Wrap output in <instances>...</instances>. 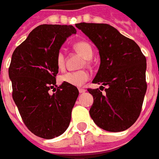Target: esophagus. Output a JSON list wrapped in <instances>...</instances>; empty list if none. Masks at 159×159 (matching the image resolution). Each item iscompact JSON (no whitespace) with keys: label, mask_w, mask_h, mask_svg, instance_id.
Segmentation results:
<instances>
[{"label":"esophagus","mask_w":159,"mask_h":159,"mask_svg":"<svg viewBox=\"0 0 159 159\" xmlns=\"http://www.w3.org/2000/svg\"><path fill=\"white\" fill-rule=\"evenodd\" d=\"M79 93H84V92H86V89H79Z\"/></svg>","instance_id":"34e87169"}]
</instances>
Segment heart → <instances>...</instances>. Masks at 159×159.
Here are the masks:
<instances>
[{"mask_svg": "<svg viewBox=\"0 0 159 159\" xmlns=\"http://www.w3.org/2000/svg\"><path fill=\"white\" fill-rule=\"evenodd\" d=\"M74 48L80 52L86 59H90L93 57V48L89 43L85 41H80L74 44ZM56 65L58 68L62 70L65 68V54L59 50L56 55ZM90 78V74L89 71L82 70L76 71H68L60 76L59 80L63 83H69L75 87L83 86L88 80Z\"/></svg>", "mask_w": 159, "mask_h": 159, "instance_id": "heart-1", "label": "heart"}]
</instances>
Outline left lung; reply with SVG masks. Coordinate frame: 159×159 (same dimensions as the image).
I'll return each mask as SVG.
<instances>
[{
  "instance_id": "8db88e82",
  "label": "left lung",
  "mask_w": 159,
  "mask_h": 159,
  "mask_svg": "<svg viewBox=\"0 0 159 159\" xmlns=\"http://www.w3.org/2000/svg\"><path fill=\"white\" fill-rule=\"evenodd\" d=\"M76 27L99 49L100 65L93 83L107 86L104 93L99 89H88L93 97L90 116L107 131L126 130L142 108L147 88L146 57L135 42L109 25L80 23Z\"/></svg>"
}]
</instances>
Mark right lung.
Listing matches in <instances>:
<instances>
[{
  "instance_id": "1",
  "label": "right lung",
  "mask_w": 159,
  "mask_h": 159,
  "mask_svg": "<svg viewBox=\"0 0 159 159\" xmlns=\"http://www.w3.org/2000/svg\"><path fill=\"white\" fill-rule=\"evenodd\" d=\"M76 32L72 25H41L12 55L8 73L12 99L25 126L43 139H52L66 131L79 94L77 88L69 83L54 88L59 72L57 52L66 38ZM52 88L56 92L51 95Z\"/></svg>"
}]
</instances>
